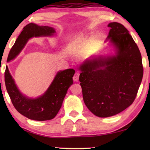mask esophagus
Here are the masks:
<instances>
[{"label":"esophagus","instance_id":"34e87169","mask_svg":"<svg viewBox=\"0 0 150 150\" xmlns=\"http://www.w3.org/2000/svg\"><path fill=\"white\" fill-rule=\"evenodd\" d=\"M79 71H77L75 73V74L74 75V76H73V80H74L75 82H77V81H79Z\"/></svg>","mask_w":150,"mask_h":150}]
</instances>
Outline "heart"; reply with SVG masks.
Segmentation results:
<instances>
[{
    "label": "heart",
    "mask_w": 150,
    "mask_h": 150,
    "mask_svg": "<svg viewBox=\"0 0 150 150\" xmlns=\"http://www.w3.org/2000/svg\"><path fill=\"white\" fill-rule=\"evenodd\" d=\"M82 40H83V35H81V34L77 35H76V36L73 38L71 43H72V44H78V43L81 42Z\"/></svg>",
    "instance_id": "b5f03b06"
}]
</instances>
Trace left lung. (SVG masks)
Listing matches in <instances>:
<instances>
[{
    "mask_svg": "<svg viewBox=\"0 0 150 150\" xmlns=\"http://www.w3.org/2000/svg\"><path fill=\"white\" fill-rule=\"evenodd\" d=\"M108 26L106 42L112 54L93 55L79 67L84 103L101 118L115 116L130 106L143 77L140 52L128 30L118 22Z\"/></svg>",
    "mask_w": 150,
    "mask_h": 150,
    "instance_id": "8db88e82",
    "label": "left lung"
}]
</instances>
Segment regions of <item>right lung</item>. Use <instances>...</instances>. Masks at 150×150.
I'll return each instance as SVG.
<instances>
[{
    "label": "right lung",
    "mask_w": 150,
    "mask_h": 150,
    "mask_svg": "<svg viewBox=\"0 0 150 150\" xmlns=\"http://www.w3.org/2000/svg\"><path fill=\"white\" fill-rule=\"evenodd\" d=\"M55 28L30 23L25 26L10 51L7 62L14 60L33 38L53 37L56 35ZM75 70L67 69L57 71L49 87L36 98L24 95L19 90L15 81L6 67L4 81L6 88L14 108L19 113L33 120L44 121L54 118L62 107L67 90L73 85Z\"/></svg>",
    "instance_id": "right-lung-1"
}]
</instances>
